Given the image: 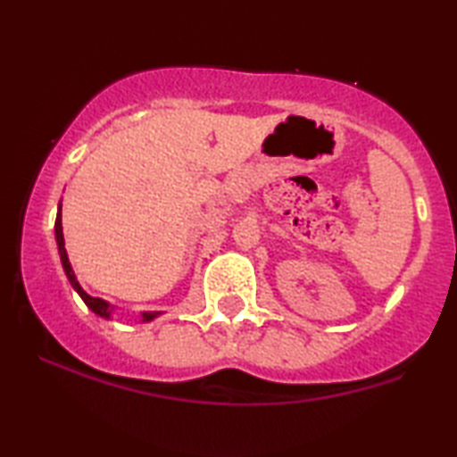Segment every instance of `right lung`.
Returning <instances> with one entry per match:
<instances>
[{
    "label": "right lung",
    "mask_w": 457,
    "mask_h": 457,
    "mask_svg": "<svg viewBox=\"0 0 457 457\" xmlns=\"http://www.w3.org/2000/svg\"><path fill=\"white\" fill-rule=\"evenodd\" d=\"M54 231H56V244H58V253H60V260H62V268H64V272L68 276V280H71L72 288L79 292V296L84 300V304H87L92 312L103 316V319H111L112 312H114V306H111L103 298H95L90 296L82 290V286L79 284L74 276V270L71 266V260H68V253H66V247H64V234H62V204L58 205V215H56V226H54ZM161 312H141V319L143 322H151L153 319H157Z\"/></svg>",
    "instance_id": "1"
}]
</instances>
